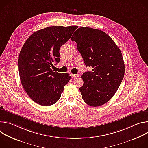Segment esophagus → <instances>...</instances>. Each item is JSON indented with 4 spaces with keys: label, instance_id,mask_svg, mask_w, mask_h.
Instances as JSON below:
<instances>
[{
    "label": "esophagus",
    "instance_id": "34e87169",
    "mask_svg": "<svg viewBox=\"0 0 148 148\" xmlns=\"http://www.w3.org/2000/svg\"><path fill=\"white\" fill-rule=\"evenodd\" d=\"M71 77L72 78H75L79 77L78 74H71Z\"/></svg>",
    "mask_w": 148,
    "mask_h": 148
}]
</instances>
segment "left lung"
Listing matches in <instances>:
<instances>
[{
    "label": "left lung",
    "mask_w": 148,
    "mask_h": 148,
    "mask_svg": "<svg viewBox=\"0 0 148 148\" xmlns=\"http://www.w3.org/2000/svg\"><path fill=\"white\" fill-rule=\"evenodd\" d=\"M71 40L76 42L86 66L92 69L81 75L82 99L90 106H101L112 98L123 79L125 64L121 51L107 33L98 29L80 27Z\"/></svg>",
    "instance_id": "1"
}]
</instances>
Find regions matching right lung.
Instances as JSON below:
<instances>
[{"instance_id": "add662e5", "label": "right lung", "mask_w": 148, "mask_h": 148, "mask_svg": "<svg viewBox=\"0 0 148 148\" xmlns=\"http://www.w3.org/2000/svg\"><path fill=\"white\" fill-rule=\"evenodd\" d=\"M78 26H51L33 33L19 54L20 81L30 98L43 106L56 103L71 78L67 73L51 69L60 62L59 50L70 38ZM57 63L55 64H57Z\"/></svg>"}]
</instances>
